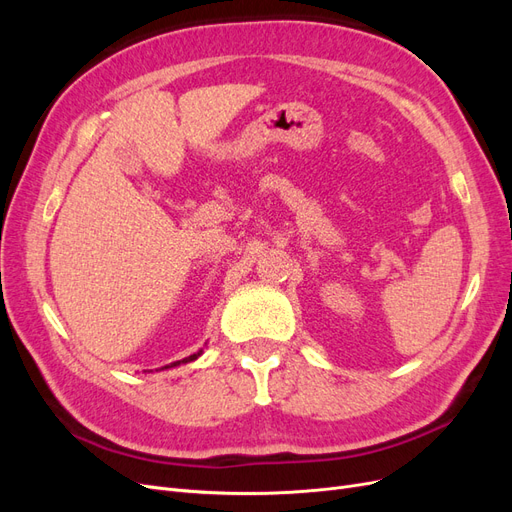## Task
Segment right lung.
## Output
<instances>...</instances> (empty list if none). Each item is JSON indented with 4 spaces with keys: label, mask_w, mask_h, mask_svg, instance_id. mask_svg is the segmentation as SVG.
Masks as SVG:
<instances>
[{
    "label": "right lung",
    "mask_w": 512,
    "mask_h": 512,
    "mask_svg": "<svg viewBox=\"0 0 512 512\" xmlns=\"http://www.w3.org/2000/svg\"><path fill=\"white\" fill-rule=\"evenodd\" d=\"M198 356H200V352H198V354H190V356H188V359H183V361H177V363H170V365H179V363H188V361H194V359H198ZM170 365H166V367H170ZM166 367H164V369H166Z\"/></svg>",
    "instance_id": "obj_1"
}]
</instances>
